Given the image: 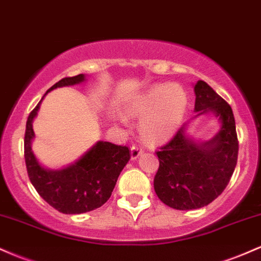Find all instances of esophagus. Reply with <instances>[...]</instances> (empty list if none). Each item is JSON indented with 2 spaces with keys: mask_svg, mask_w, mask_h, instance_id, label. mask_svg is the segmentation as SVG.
Returning <instances> with one entry per match:
<instances>
[{
  "mask_svg": "<svg viewBox=\"0 0 261 261\" xmlns=\"http://www.w3.org/2000/svg\"><path fill=\"white\" fill-rule=\"evenodd\" d=\"M142 154H143V149L139 148V146L133 145V146H132V148H130V158H132V160L138 159V158H139Z\"/></svg>",
  "mask_w": 261,
  "mask_h": 261,
  "instance_id": "obj_1",
  "label": "esophagus"
}]
</instances>
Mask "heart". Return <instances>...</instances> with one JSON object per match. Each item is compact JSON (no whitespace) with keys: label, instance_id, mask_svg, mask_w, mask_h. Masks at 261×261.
<instances>
[{"label":"heart","instance_id":"1","mask_svg":"<svg viewBox=\"0 0 261 261\" xmlns=\"http://www.w3.org/2000/svg\"><path fill=\"white\" fill-rule=\"evenodd\" d=\"M189 97L176 84H155L134 96L125 111L140 117V133L151 143H163L175 136L187 111Z\"/></svg>","mask_w":261,"mask_h":261}]
</instances>
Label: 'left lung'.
Listing matches in <instances>:
<instances>
[{"label":"left lung","instance_id":"1","mask_svg":"<svg viewBox=\"0 0 261 261\" xmlns=\"http://www.w3.org/2000/svg\"><path fill=\"white\" fill-rule=\"evenodd\" d=\"M194 91V118L212 113L221 128L212 139L198 142L187 133L189 121L156 151L155 194L166 206L180 211L201 208L216 200L229 182L238 159L232 108L204 81H197Z\"/></svg>","mask_w":261,"mask_h":261}]
</instances>
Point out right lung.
I'll use <instances>...</instances> for the list:
<instances>
[{
    "mask_svg": "<svg viewBox=\"0 0 261 261\" xmlns=\"http://www.w3.org/2000/svg\"><path fill=\"white\" fill-rule=\"evenodd\" d=\"M85 80L86 76L84 74L61 79L46 93L57 87L72 86ZM42 99L29 113L25 125L24 159L32 185L44 201L65 215H80L98 208L112 195L119 174L130 159L129 149L99 140L80 159L65 168L59 170L44 168L32 150L33 121Z\"/></svg>",
    "mask_w": 261,
    "mask_h": 261,
    "instance_id": "1",
    "label": "right lung"
}]
</instances>
